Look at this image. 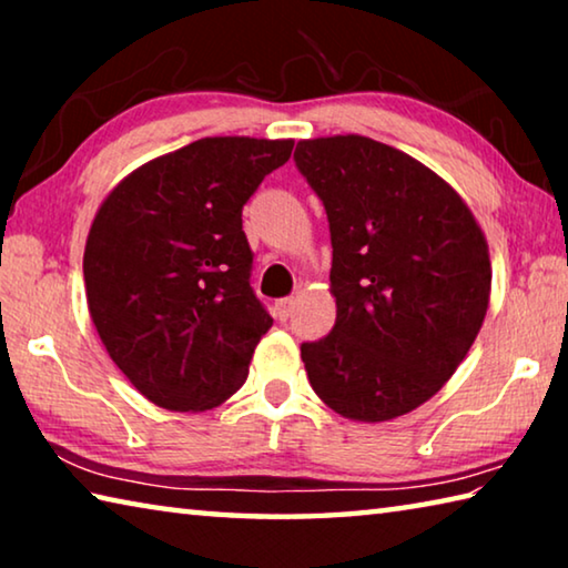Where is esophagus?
<instances>
[{
    "instance_id": "esophagus-1",
    "label": "esophagus",
    "mask_w": 568,
    "mask_h": 568,
    "mask_svg": "<svg viewBox=\"0 0 568 568\" xmlns=\"http://www.w3.org/2000/svg\"><path fill=\"white\" fill-rule=\"evenodd\" d=\"M295 307V297H283V301H277V311H281L283 318H287V315L293 313Z\"/></svg>"
}]
</instances>
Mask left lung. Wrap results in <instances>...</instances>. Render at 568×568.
Wrapping results in <instances>:
<instances>
[{"label": "left lung", "instance_id": "8db88e82", "mask_svg": "<svg viewBox=\"0 0 568 568\" xmlns=\"http://www.w3.org/2000/svg\"><path fill=\"white\" fill-rule=\"evenodd\" d=\"M295 165L331 223L333 331L303 343L307 381L343 418L383 423L434 398L491 301V257L464 197L363 134L301 140Z\"/></svg>", "mask_w": 568, "mask_h": 568}]
</instances>
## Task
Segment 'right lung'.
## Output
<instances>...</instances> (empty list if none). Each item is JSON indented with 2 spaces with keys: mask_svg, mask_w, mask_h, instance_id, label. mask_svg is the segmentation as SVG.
<instances>
[{
  "mask_svg": "<svg viewBox=\"0 0 568 568\" xmlns=\"http://www.w3.org/2000/svg\"><path fill=\"white\" fill-rule=\"evenodd\" d=\"M293 140L203 138L145 162L102 200L84 291L114 365L160 408L195 413L243 386L273 318L250 287L243 205Z\"/></svg>",
  "mask_w": 568,
  "mask_h": 568,
  "instance_id": "add662e5",
  "label": "right lung"
}]
</instances>
